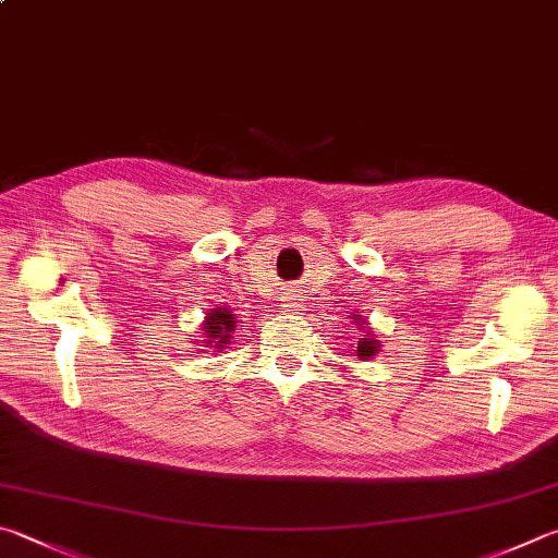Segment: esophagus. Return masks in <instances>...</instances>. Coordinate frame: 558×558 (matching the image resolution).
Masks as SVG:
<instances>
[{
	"label": "esophagus",
	"instance_id": "esophagus-1",
	"mask_svg": "<svg viewBox=\"0 0 558 558\" xmlns=\"http://www.w3.org/2000/svg\"><path fill=\"white\" fill-rule=\"evenodd\" d=\"M288 307H298V305H288Z\"/></svg>",
	"mask_w": 558,
	"mask_h": 558
}]
</instances>
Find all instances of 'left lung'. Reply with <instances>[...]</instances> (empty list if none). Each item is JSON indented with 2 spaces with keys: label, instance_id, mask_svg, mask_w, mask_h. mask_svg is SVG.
Here are the masks:
<instances>
[{
  "label": "left lung",
  "instance_id": "left-lung-1",
  "mask_svg": "<svg viewBox=\"0 0 558 558\" xmlns=\"http://www.w3.org/2000/svg\"><path fill=\"white\" fill-rule=\"evenodd\" d=\"M356 351H359V356H361V359L376 356V351H378V341H373V339H361V341H359V347H356Z\"/></svg>",
  "mask_w": 558,
  "mask_h": 558
}]
</instances>
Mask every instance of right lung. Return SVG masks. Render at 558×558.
Masks as SVG:
<instances>
[{"label":"right lung","instance_id":"right-lung-1","mask_svg":"<svg viewBox=\"0 0 558 558\" xmlns=\"http://www.w3.org/2000/svg\"><path fill=\"white\" fill-rule=\"evenodd\" d=\"M231 329H234V314H229L227 310H215L209 312L205 331H207V343H217V349L221 343H227L231 337Z\"/></svg>","mask_w":558,"mask_h":558}]
</instances>
